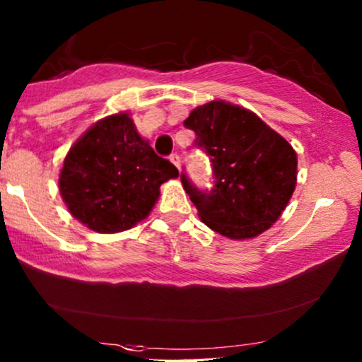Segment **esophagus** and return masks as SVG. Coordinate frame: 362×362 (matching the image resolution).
<instances>
[{"label": "esophagus", "mask_w": 362, "mask_h": 362, "mask_svg": "<svg viewBox=\"0 0 362 362\" xmlns=\"http://www.w3.org/2000/svg\"><path fill=\"white\" fill-rule=\"evenodd\" d=\"M169 160H171V163L174 164V166H176L177 169H181V158L177 154H171L169 156Z\"/></svg>", "instance_id": "esophagus-1"}]
</instances>
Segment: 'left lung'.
<instances>
[{
	"label": "left lung",
	"mask_w": 362,
	"mask_h": 362,
	"mask_svg": "<svg viewBox=\"0 0 362 362\" xmlns=\"http://www.w3.org/2000/svg\"><path fill=\"white\" fill-rule=\"evenodd\" d=\"M185 126L209 156L213 188L198 189L181 174L182 188L203 223L231 240L255 238L270 228L297 185V154L252 110L225 100L196 107Z\"/></svg>",
	"instance_id": "1"
}]
</instances>
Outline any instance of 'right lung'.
Instances as JSON below:
<instances>
[{
  "label": "right lung",
  "instance_id": "right-lung-1",
  "mask_svg": "<svg viewBox=\"0 0 362 362\" xmlns=\"http://www.w3.org/2000/svg\"><path fill=\"white\" fill-rule=\"evenodd\" d=\"M180 176L142 139L127 112L99 120L70 147L58 188L74 218L99 233H119L144 220L159 188Z\"/></svg>",
  "mask_w": 362,
  "mask_h": 362
}]
</instances>
